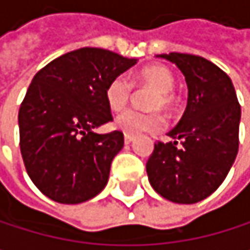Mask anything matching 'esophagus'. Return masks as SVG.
Segmentation results:
<instances>
[{
    "label": "esophagus",
    "mask_w": 250,
    "mask_h": 250,
    "mask_svg": "<svg viewBox=\"0 0 250 250\" xmlns=\"http://www.w3.org/2000/svg\"><path fill=\"white\" fill-rule=\"evenodd\" d=\"M133 140H134V137H133V136H130V134H125V145L131 143Z\"/></svg>",
    "instance_id": "esophagus-1"
}]
</instances>
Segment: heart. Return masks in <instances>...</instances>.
I'll return each mask as SVG.
<instances>
[{"instance_id":"heart-1","label":"heart","mask_w":250,"mask_h":250,"mask_svg":"<svg viewBox=\"0 0 250 250\" xmlns=\"http://www.w3.org/2000/svg\"><path fill=\"white\" fill-rule=\"evenodd\" d=\"M136 83L147 85L156 89V94L152 98V108H171L175 103L172 88L175 78L172 72L162 65H152L143 68L137 76ZM133 85L125 75L113 78L105 88V101L111 110H122L131 97ZM114 127L125 134L136 136L142 133H155L165 127V117L158 113H140L136 110H125L114 119Z\"/></svg>"}]
</instances>
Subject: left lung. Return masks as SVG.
I'll use <instances>...</instances> for the list:
<instances>
[{
    "instance_id": "obj_1",
    "label": "left lung",
    "mask_w": 250,
    "mask_h": 250,
    "mask_svg": "<svg viewBox=\"0 0 250 250\" xmlns=\"http://www.w3.org/2000/svg\"><path fill=\"white\" fill-rule=\"evenodd\" d=\"M178 66L188 86L187 108L146 164L153 189L178 204L211 195L225 181L239 149L240 105L231 79L213 62L187 53L156 55ZM181 140L182 148H176Z\"/></svg>"
}]
</instances>
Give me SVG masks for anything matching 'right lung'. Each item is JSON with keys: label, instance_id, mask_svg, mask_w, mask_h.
<instances>
[{"label": "right lung", "instance_id": "right-lung-1", "mask_svg": "<svg viewBox=\"0 0 250 250\" xmlns=\"http://www.w3.org/2000/svg\"><path fill=\"white\" fill-rule=\"evenodd\" d=\"M136 63L105 49L82 47L34 75L19 111L20 150L30 179L50 200L79 204L107 185L125 136L94 128L113 122L108 82Z\"/></svg>", "mask_w": 250, "mask_h": 250}]
</instances>
